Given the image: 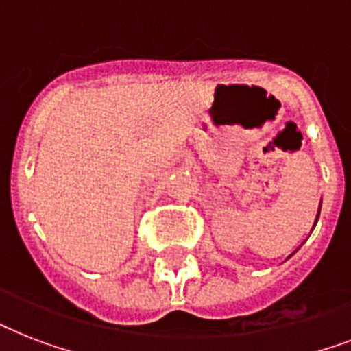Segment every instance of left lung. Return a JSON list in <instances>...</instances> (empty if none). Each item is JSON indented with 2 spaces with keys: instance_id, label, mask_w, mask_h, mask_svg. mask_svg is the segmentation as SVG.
Returning <instances> with one entry per match:
<instances>
[{
  "instance_id": "obj_1",
  "label": "left lung",
  "mask_w": 351,
  "mask_h": 351,
  "mask_svg": "<svg viewBox=\"0 0 351 351\" xmlns=\"http://www.w3.org/2000/svg\"><path fill=\"white\" fill-rule=\"evenodd\" d=\"M319 215H321V206H319V213H317V219H315V224H317V220H319ZM289 256H291V255H289ZM289 256H288V258H289Z\"/></svg>"
}]
</instances>
